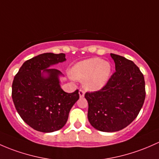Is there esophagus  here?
<instances>
[{
    "instance_id": "esophagus-1",
    "label": "esophagus",
    "mask_w": 159,
    "mask_h": 159,
    "mask_svg": "<svg viewBox=\"0 0 159 159\" xmlns=\"http://www.w3.org/2000/svg\"><path fill=\"white\" fill-rule=\"evenodd\" d=\"M84 91L83 89H80L79 90V96L80 98H83L84 96Z\"/></svg>"
}]
</instances>
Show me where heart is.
<instances>
[{
    "label": "heart",
    "instance_id": "1",
    "mask_svg": "<svg viewBox=\"0 0 159 159\" xmlns=\"http://www.w3.org/2000/svg\"><path fill=\"white\" fill-rule=\"evenodd\" d=\"M111 72V66L99 58H92L81 61L73 68V77L84 81V87L90 91H97L107 82Z\"/></svg>",
    "mask_w": 159,
    "mask_h": 159
}]
</instances>
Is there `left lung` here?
<instances>
[{"instance_id": "obj_1", "label": "left lung", "mask_w": 159, "mask_h": 159, "mask_svg": "<svg viewBox=\"0 0 159 159\" xmlns=\"http://www.w3.org/2000/svg\"><path fill=\"white\" fill-rule=\"evenodd\" d=\"M116 71L101 90L86 92L88 118L93 127L116 132L129 125L138 116L146 98L143 74L133 61L110 53Z\"/></svg>"}]
</instances>
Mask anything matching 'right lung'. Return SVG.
Instances as JSON below:
<instances>
[{"label":"right lung","instance_id":"1","mask_svg":"<svg viewBox=\"0 0 159 159\" xmlns=\"http://www.w3.org/2000/svg\"><path fill=\"white\" fill-rule=\"evenodd\" d=\"M66 61V54L47 52L27 60L13 78L12 99L20 117L30 127L43 133L57 131L66 125L68 113L79 99L78 90L66 93L61 88V74L50 66ZM43 72L48 77L44 78Z\"/></svg>","mask_w":159,"mask_h":159}]
</instances>
